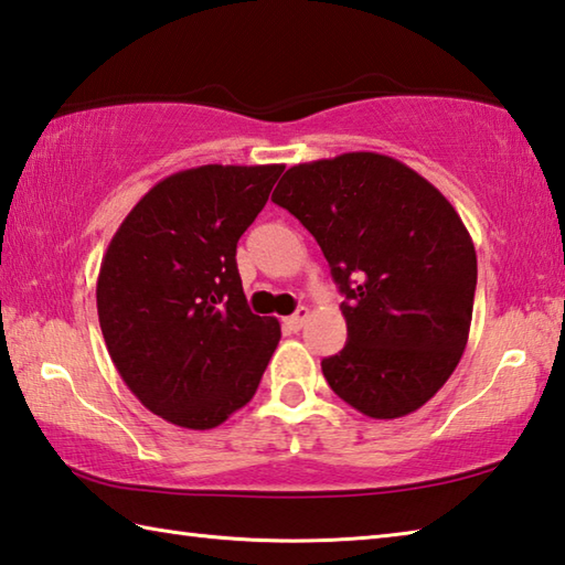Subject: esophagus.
I'll list each match as a JSON object with an SVG mask.
<instances>
[{
	"label": "esophagus",
	"instance_id": "1",
	"mask_svg": "<svg viewBox=\"0 0 565 565\" xmlns=\"http://www.w3.org/2000/svg\"><path fill=\"white\" fill-rule=\"evenodd\" d=\"M306 318H309V309H306V306H299L294 316L284 318V326L289 328V331H299V328L306 323Z\"/></svg>",
	"mask_w": 565,
	"mask_h": 565
}]
</instances>
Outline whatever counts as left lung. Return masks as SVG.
I'll use <instances>...</instances> for the list:
<instances>
[{"label":"left lung","mask_w":565,"mask_h":565,"mask_svg":"<svg viewBox=\"0 0 565 565\" xmlns=\"http://www.w3.org/2000/svg\"><path fill=\"white\" fill-rule=\"evenodd\" d=\"M271 200L309 230L345 301L348 341L323 358L333 393L375 419L423 407L467 348L477 252L433 182L381 152L301 162Z\"/></svg>","instance_id":"left-lung-1"}]
</instances>
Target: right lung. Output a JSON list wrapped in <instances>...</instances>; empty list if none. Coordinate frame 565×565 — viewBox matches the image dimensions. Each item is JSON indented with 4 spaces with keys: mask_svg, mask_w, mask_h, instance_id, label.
<instances>
[{
    "mask_svg": "<svg viewBox=\"0 0 565 565\" xmlns=\"http://www.w3.org/2000/svg\"><path fill=\"white\" fill-rule=\"evenodd\" d=\"M284 166H200L160 180L120 222L96 284L113 365L150 413L222 425L254 397L281 338L249 311L237 242Z\"/></svg>",
    "mask_w": 565,
    "mask_h": 565,
    "instance_id": "obj_1",
    "label": "right lung"
}]
</instances>
